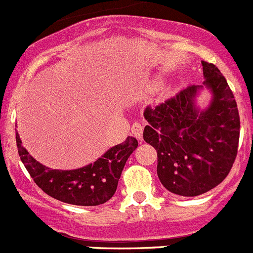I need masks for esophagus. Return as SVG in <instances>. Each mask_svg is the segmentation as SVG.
<instances>
[{
  "label": "esophagus",
  "instance_id": "esophagus-1",
  "mask_svg": "<svg viewBox=\"0 0 253 253\" xmlns=\"http://www.w3.org/2000/svg\"><path fill=\"white\" fill-rule=\"evenodd\" d=\"M131 134H133L137 139H142L143 125L140 124V123H134L133 126H131Z\"/></svg>",
  "mask_w": 253,
  "mask_h": 253
}]
</instances>
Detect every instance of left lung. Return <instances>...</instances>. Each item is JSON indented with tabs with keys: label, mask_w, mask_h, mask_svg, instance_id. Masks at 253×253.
I'll use <instances>...</instances> for the list:
<instances>
[{
	"label": "left lung",
	"mask_w": 253,
	"mask_h": 253,
	"mask_svg": "<svg viewBox=\"0 0 253 253\" xmlns=\"http://www.w3.org/2000/svg\"><path fill=\"white\" fill-rule=\"evenodd\" d=\"M203 86H189L157 106H147L143 138L157 151V175L172 194L198 196L218 186L231 171L240 140V114L227 80L214 64L202 62ZM211 90L202 111L196 95Z\"/></svg>",
	"instance_id": "8db88e82"
}]
</instances>
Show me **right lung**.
<instances>
[{"instance_id": "add662e5", "label": "right lung", "mask_w": 253, "mask_h": 253, "mask_svg": "<svg viewBox=\"0 0 253 253\" xmlns=\"http://www.w3.org/2000/svg\"><path fill=\"white\" fill-rule=\"evenodd\" d=\"M16 144L21 162L44 193L67 204L95 207L113 198L123 169L138 147V140L128 137L122 144L111 147L93 163L64 171L49 169L31 157L17 133Z\"/></svg>"}]
</instances>
